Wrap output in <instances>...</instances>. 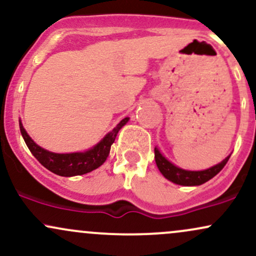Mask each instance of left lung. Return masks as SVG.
<instances>
[{
  "label": "left lung",
  "instance_id": "1",
  "mask_svg": "<svg viewBox=\"0 0 256 256\" xmlns=\"http://www.w3.org/2000/svg\"><path fill=\"white\" fill-rule=\"evenodd\" d=\"M155 152V162H156L158 168L162 173L164 177L173 182V183L179 185H186V186H192V185H201L212 179L214 176L224 168L226 162L228 161L230 156H228L224 161L218 164V165L210 167V168L204 170V171H185V170L179 168L170 162L165 156L161 155L158 148L154 149Z\"/></svg>",
  "mask_w": 256,
  "mask_h": 256
}]
</instances>
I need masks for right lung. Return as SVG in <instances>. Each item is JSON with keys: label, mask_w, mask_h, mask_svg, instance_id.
<instances>
[{"label": "right lung", "mask_w": 256, "mask_h": 256, "mask_svg": "<svg viewBox=\"0 0 256 256\" xmlns=\"http://www.w3.org/2000/svg\"><path fill=\"white\" fill-rule=\"evenodd\" d=\"M128 118L122 119L110 134H106V137L98 144L91 148L90 150L84 152H72V154H56V152H52L40 148L31 140L20 122L19 126L28 148L46 168H48L55 174L62 176V177H72V176H80L94 171L104 162L110 154V146L113 144L119 130L128 122Z\"/></svg>", "instance_id": "obj_1"}]
</instances>
